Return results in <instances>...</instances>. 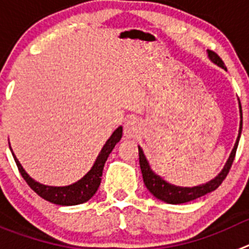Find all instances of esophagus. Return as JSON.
<instances>
[{"label":"esophagus","mask_w":249,"mask_h":249,"mask_svg":"<svg viewBox=\"0 0 249 249\" xmlns=\"http://www.w3.org/2000/svg\"><path fill=\"white\" fill-rule=\"evenodd\" d=\"M140 123L135 120H129L124 123V127H123V136L127 140H131V138L137 137L138 133H140Z\"/></svg>","instance_id":"1"}]
</instances>
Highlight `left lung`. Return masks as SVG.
Here are the masks:
<instances>
[{
	"label": "left lung",
	"mask_w": 249,
	"mask_h": 249,
	"mask_svg": "<svg viewBox=\"0 0 249 249\" xmlns=\"http://www.w3.org/2000/svg\"><path fill=\"white\" fill-rule=\"evenodd\" d=\"M207 53H208V58H210L214 65H217L218 67L226 70V66H224L223 61L219 58L218 54L214 53L213 51H210V50L207 51ZM238 105H239V113H241V123H239L238 137H237L236 143H234V147H233L230 157H228L227 162H226V164H224V167L222 168L221 172L215 176L213 179L207 182V183L198 184V186H195V187H179V186H175V184L172 183H168V182L164 181L163 178L160 177V176H158L157 173L152 171L151 166H149V162L147 160L146 156H144L143 149L138 146L140 166H141V171H142V177H143L144 186L147 187V190H148L152 195L155 196L156 198L160 199V201H163L169 204H182V203H187V202L193 201V199L199 198V197H202V196L213 192V191L218 188L219 184L223 182V179L227 177L228 172H230L231 166H232L233 160H234V156H236L239 137H241L242 108H241V103H239V101H238Z\"/></svg>",
	"instance_id": "obj_1"
}]
</instances>
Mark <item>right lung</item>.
<instances>
[{"instance_id":"right-lung-1","label":"right lung","mask_w":249,"mask_h":249,"mask_svg":"<svg viewBox=\"0 0 249 249\" xmlns=\"http://www.w3.org/2000/svg\"><path fill=\"white\" fill-rule=\"evenodd\" d=\"M122 138V126L118 127L116 131L111 135V137L107 140L105 146L102 147L101 152L98 153L97 158L94 160L93 166L91 167L89 172L86 173L81 179L68 186H46V184L39 183V182L35 181L34 178L31 177L27 172H26L22 164L19 163V160L13 153L12 148L10 149L12 152V156L15 158L18 171L21 176L23 177L28 186L46 201L51 202L53 204H58V206H76V204H81L91 199L94 196V193L97 192L98 187L101 184V177H102L103 167H105L106 160L108 158L109 153L114 146L118 143Z\"/></svg>"}]
</instances>
